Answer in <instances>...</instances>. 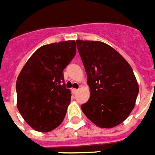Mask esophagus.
Returning <instances> with one entry per match:
<instances>
[{"instance_id": "esophagus-1", "label": "esophagus", "mask_w": 155, "mask_h": 155, "mask_svg": "<svg viewBox=\"0 0 155 155\" xmlns=\"http://www.w3.org/2000/svg\"><path fill=\"white\" fill-rule=\"evenodd\" d=\"M80 91V89H72V92H73V94H77L78 91Z\"/></svg>"}]
</instances>
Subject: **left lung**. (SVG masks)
Instances as JSON below:
<instances>
[{"label":"left lung","mask_w":155,"mask_h":155,"mask_svg":"<svg viewBox=\"0 0 155 155\" xmlns=\"http://www.w3.org/2000/svg\"><path fill=\"white\" fill-rule=\"evenodd\" d=\"M76 45L87 75L91 97L81 109L100 128H110L133 110L139 86L129 64L102 41L77 40Z\"/></svg>","instance_id":"1"}]
</instances>
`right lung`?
I'll return each instance as SVG.
<instances>
[{"label": "right lung", "mask_w": 155, "mask_h": 155, "mask_svg": "<svg viewBox=\"0 0 155 155\" xmlns=\"http://www.w3.org/2000/svg\"><path fill=\"white\" fill-rule=\"evenodd\" d=\"M75 41L42 45L27 61L16 81L17 108L25 121L46 132L61 124L71 101L64 69L75 58Z\"/></svg>", "instance_id": "right-lung-1"}]
</instances>
